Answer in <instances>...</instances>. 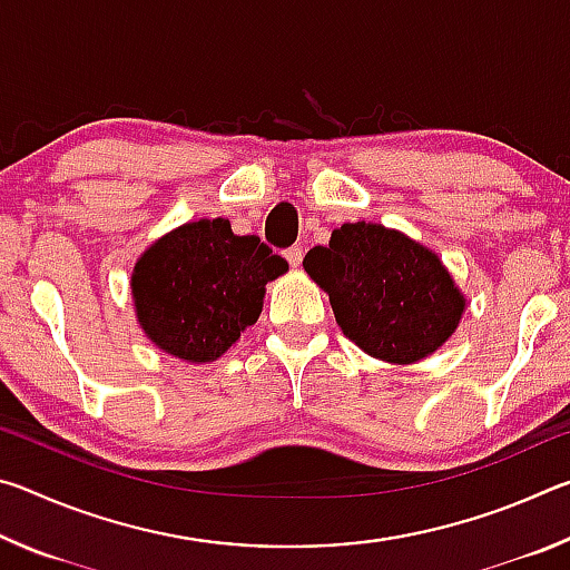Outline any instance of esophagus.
<instances>
[{
  "label": "esophagus",
  "mask_w": 570,
  "mask_h": 570,
  "mask_svg": "<svg viewBox=\"0 0 570 570\" xmlns=\"http://www.w3.org/2000/svg\"><path fill=\"white\" fill-rule=\"evenodd\" d=\"M284 256H286V262L292 264V266H298L302 264V258H304V246H292V248H286L284 250Z\"/></svg>",
  "instance_id": "esophagus-1"
}]
</instances>
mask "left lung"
Wrapping results in <instances>:
<instances>
[{
    "instance_id": "obj_1",
    "label": "left lung",
    "mask_w": 570,
    "mask_h": 570,
    "mask_svg": "<svg viewBox=\"0 0 570 570\" xmlns=\"http://www.w3.org/2000/svg\"><path fill=\"white\" fill-rule=\"evenodd\" d=\"M336 324L374 360L412 364L458 330L465 296L438 254L382 224H344L304 256Z\"/></svg>"
}]
</instances>
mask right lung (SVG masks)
<instances>
[{
  "label": "right lung",
  "instance_id": "right-lung-1",
  "mask_svg": "<svg viewBox=\"0 0 570 570\" xmlns=\"http://www.w3.org/2000/svg\"><path fill=\"white\" fill-rule=\"evenodd\" d=\"M288 264L258 236H236L226 218H200L158 238L132 268L138 322L158 350L214 362L256 324L266 284Z\"/></svg>",
  "mask_w": 570,
  "mask_h": 570
}]
</instances>
